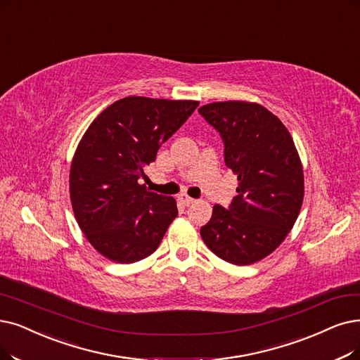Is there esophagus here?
<instances>
[{
	"mask_svg": "<svg viewBox=\"0 0 360 360\" xmlns=\"http://www.w3.org/2000/svg\"><path fill=\"white\" fill-rule=\"evenodd\" d=\"M179 200H180V202H181L184 207H189L191 204H193V202H195V199H193V198H191V196H188L186 193L179 195Z\"/></svg>",
	"mask_w": 360,
	"mask_h": 360,
	"instance_id": "1",
	"label": "esophagus"
}]
</instances>
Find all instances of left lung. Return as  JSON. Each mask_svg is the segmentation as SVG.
<instances>
[{"instance_id":"obj_1","label":"left lung","mask_w":360,"mask_h":360,"mask_svg":"<svg viewBox=\"0 0 360 360\" xmlns=\"http://www.w3.org/2000/svg\"><path fill=\"white\" fill-rule=\"evenodd\" d=\"M198 110L219 131L224 162L238 176V195L227 208L214 205L200 236L227 263L260 262L290 233L303 204V167L292 137L257 103L230 100Z\"/></svg>"}]
</instances>
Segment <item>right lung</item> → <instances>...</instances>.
<instances>
[{
    "label": "right lung",
    "mask_w": 360,
    "mask_h": 360,
    "mask_svg": "<svg viewBox=\"0 0 360 360\" xmlns=\"http://www.w3.org/2000/svg\"><path fill=\"white\" fill-rule=\"evenodd\" d=\"M198 105L124 97L82 136L69 174L72 208L85 238L109 260L134 263L149 257L177 217L176 199L148 192L139 179Z\"/></svg>",
    "instance_id": "add662e5"
}]
</instances>
